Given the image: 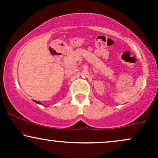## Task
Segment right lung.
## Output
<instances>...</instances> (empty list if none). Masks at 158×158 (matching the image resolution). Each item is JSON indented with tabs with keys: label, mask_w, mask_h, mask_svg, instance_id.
I'll return each instance as SVG.
<instances>
[{
	"label": "right lung",
	"mask_w": 158,
	"mask_h": 158,
	"mask_svg": "<svg viewBox=\"0 0 158 158\" xmlns=\"http://www.w3.org/2000/svg\"><path fill=\"white\" fill-rule=\"evenodd\" d=\"M34 102H36V103H38V104H41V102H39V101H35V100H34Z\"/></svg>",
	"instance_id": "add662e5"
}]
</instances>
